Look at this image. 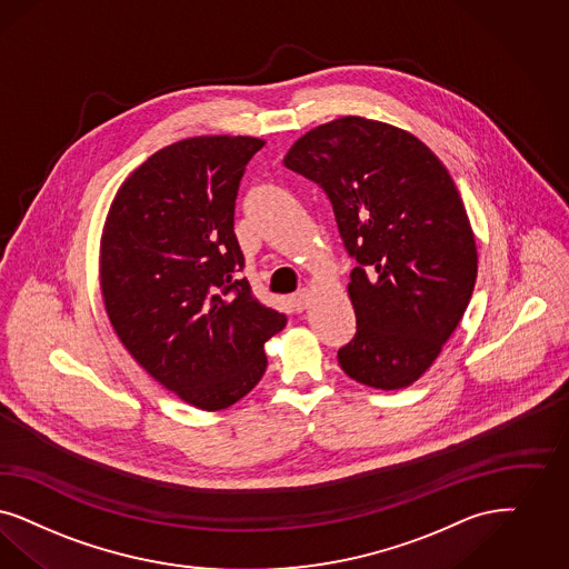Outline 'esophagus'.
<instances>
[{"mask_svg":"<svg viewBox=\"0 0 569 569\" xmlns=\"http://www.w3.org/2000/svg\"><path fill=\"white\" fill-rule=\"evenodd\" d=\"M311 290H307V288H302V290H298L295 296H292V305H295L296 311H305L307 307H309V302H311Z\"/></svg>","mask_w":569,"mask_h":569,"instance_id":"34e87169","label":"esophagus"}]
</instances>
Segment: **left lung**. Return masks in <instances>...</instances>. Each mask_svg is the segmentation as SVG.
Masks as SVG:
<instances>
[{
  "mask_svg": "<svg viewBox=\"0 0 569 569\" xmlns=\"http://www.w3.org/2000/svg\"><path fill=\"white\" fill-rule=\"evenodd\" d=\"M283 166L317 182L357 260L347 286L357 332L338 363L397 391L427 372L469 307L477 246L448 168L418 138L376 119H333L298 138Z\"/></svg>",
  "mask_w": 569,
  "mask_h": 569,
  "instance_id": "8db88e82",
  "label": "left lung"
}]
</instances>
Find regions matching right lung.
Here are the masks:
<instances>
[{
    "mask_svg": "<svg viewBox=\"0 0 569 569\" xmlns=\"http://www.w3.org/2000/svg\"><path fill=\"white\" fill-rule=\"evenodd\" d=\"M262 147V138L193 137L159 149L123 180L100 237V290L121 345L208 412L254 389L262 347L288 321L237 279V189Z\"/></svg>",
    "mask_w": 569,
    "mask_h": 569,
    "instance_id": "obj_1",
    "label": "right lung"
}]
</instances>
